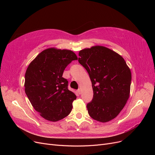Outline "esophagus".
<instances>
[{
    "mask_svg": "<svg viewBox=\"0 0 155 155\" xmlns=\"http://www.w3.org/2000/svg\"><path fill=\"white\" fill-rule=\"evenodd\" d=\"M77 92H78V93L79 94H81V90L80 89H78V90H77Z\"/></svg>",
    "mask_w": 155,
    "mask_h": 155,
    "instance_id": "esophagus-1",
    "label": "esophagus"
}]
</instances>
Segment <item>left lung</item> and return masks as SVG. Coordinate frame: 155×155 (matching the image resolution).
Segmentation results:
<instances>
[{"label": "left lung", "mask_w": 155, "mask_h": 155, "mask_svg": "<svg viewBox=\"0 0 155 155\" xmlns=\"http://www.w3.org/2000/svg\"><path fill=\"white\" fill-rule=\"evenodd\" d=\"M78 62L86 69L93 90L87 103L92 118L107 122L115 118L129 97L131 73L124 59L111 49L93 46L80 51Z\"/></svg>", "instance_id": "8db88e82"}]
</instances>
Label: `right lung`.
Returning a JSON list of instances; mask_svg holds the SVG:
<instances>
[{
    "instance_id": "1",
    "label": "right lung",
    "mask_w": 155,
    "mask_h": 155,
    "mask_svg": "<svg viewBox=\"0 0 155 155\" xmlns=\"http://www.w3.org/2000/svg\"><path fill=\"white\" fill-rule=\"evenodd\" d=\"M67 49H45L29 65L25 74V92L34 109L49 121L57 122L71 113L77 96L62 77L65 68L77 60Z\"/></svg>"
}]
</instances>
